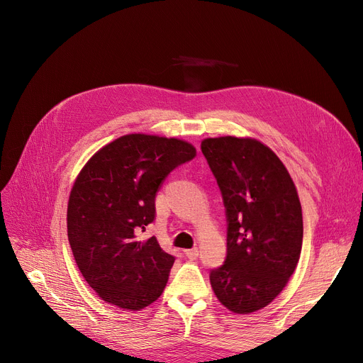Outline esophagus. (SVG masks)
I'll use <instances>...</instances> for the list:
<instances>
[{"label": "esophagus", "mask_w": 363, "mask_h": 363, "mask_svg": "<svg viewBox=\"0 0 363 363\" xmlns=\"http://www.w3.org/2000/svg\"><path fill=\"white\" fill-rule=\"evenodd\" d=\"M185 256L188 259L191 260H196L199 257V249H189V250H185Z\"/></svg>", "instance_id": "1"}]
</instances>
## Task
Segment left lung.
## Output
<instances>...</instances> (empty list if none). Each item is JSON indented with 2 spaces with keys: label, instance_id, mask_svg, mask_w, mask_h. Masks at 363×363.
I'll use <instances>...</instances> for the list:
<instances>
[{
  "label": "left lung",
  "instance_id": "1",
  "mask_svg": "<svg viewBox=\"0 0 363 363\" xmlns=\"http://www.w3.org/2000/svg\"><path fill=\"white\" fill-rule=\"evenodd\" d=\"M201 151L226 208V259L211 272L215 296L238 315L263 309L284 290L301 253L297 188L275 152L255 138L218 137Z\"/></svg>",
  "mask_w": 363,
  "mask_h": 363
}]
</instances>
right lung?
I'll list each match as a JSON object with an SVG mask.
<instances>
[{
	"mask_svg": "<svg viewBox=\"0 0 363 363\" xmlns=\"http://www.w3.org/2000/svg\"><path fill=\"white\" fill-rule=\"evenodd\" d=\"M194 156L184 140L128 133L100 148L76 177L67 237L82 277L106 303L141 311L162 296L175 257L140 233L155 219L162 181Z\"/></svg>",
	"mask_w": 363,
	"mask_h": 363,
	"instance_id": "right-lung-1",
	"label": "right lung"
}]
</instances>
